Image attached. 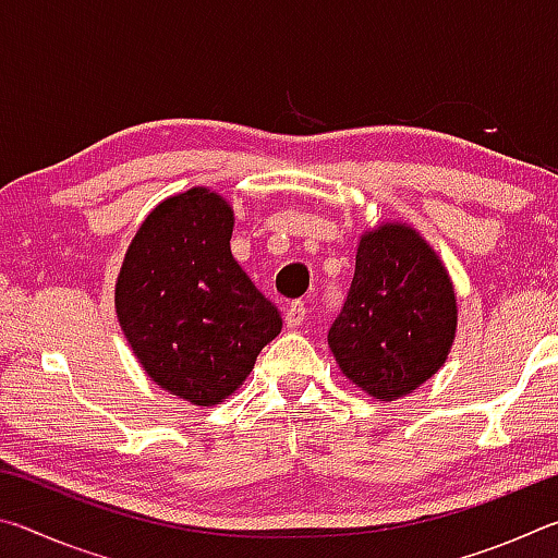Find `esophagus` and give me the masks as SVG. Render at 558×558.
Instances as JSON below:
<instances>
[{
  "label": "esophagus",
  "instance_id": "34e87169",
  "mask_svg": "<svg viewBox=\"0 0 558 558\" xmlns=\"http://www.w3.org/2000/svg\"><path fill=\"white\" fill-rule=\"evenodd\" d=\"M305 317H307V307H305V302H302V300L290 302V305L286 307V327L295 329L298 325L305 323Z\"/></svg>",
  "mask_w": 558,
  "mask_h": 558
}]
</instances>
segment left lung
<instances>
[{
  "mask_svg": "<svg viewBox=\"0 0 558 558\" xmlns=\"http://www.w3.org/2000/svg\"><path fill=\"white\" fill-rule=\"evenodd\" d=\"M456 329V288L430 243L401 221L364 231L352 288L327 335L347 379L379 401L401 399L446 364Z\"/></svg>",
  "mask_w": 558,
  "mask_h": 558,
  "instance_id": "obj_1",
  "label": "left lung"
}]
</instances>
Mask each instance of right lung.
<instances>
[{"label":"right lung","instance_id":"1","mask_svg":"<svg viewBox=\"0 0 558 558\" xmlns=\"http://www.w3.org/2000/svg\"><path fill=\"white\" fill-rule=\"evenodd\" d=\"M233 209L206 186L159 202L128 245L116 313L159 389L216 405L239 389L282 319L231 253Z\"/></svg>","mask_w":558,"mask_h":558}]
</instances>
